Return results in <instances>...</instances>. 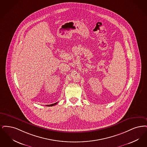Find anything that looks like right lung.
<instances>
[{
	"label": "right lung",
	"mask_w": 147,
	"mask_h": 147,
	"mask_svg": "<svg viewBox=\"0 0 147 147\" xmlns=\"http://www.w3.org/2000/svg\"><path fill=\"white\" fill-rule=\"evenodd\" d=\"M57 103V102H55V103H54V104H51V105H47V107H52V106H54V105H56Z\"/></svg>",
	"instance_id": "1"
}]
</instances>
